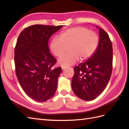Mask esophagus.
I'll list each match as a JSON object with an SVG mask.
<instances>
[{"label": "esophagus", "instance_id": "esophagus-1", "mask_svg": "<svg viewBox=\"0 0 129 129\" xmlns=\"http://www.w3.org/2000/svg\"><path fill=\"white\" fill-rule=\"evenodd\" d=\"M66 68V67H62V70H64Z\"/></svg>", "mask_w": 129, "mask_h": 129}]
</instances>
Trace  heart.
<instances>
[{
  "label": "heart",
  "mask_w": 129,
  "mask_h": 129,
  "mask_svg": "<svg viewBox=\"0 0 129 129\" xmlns=\"http://www.w3.org/2000/svg\"><path fill=\"white\" fill-rule=\"evenodd\" d=\"M99 38L94 31L82 26L73 27L63 31L59 38H54L50 44L52 52L56 57L64 55L68 47L70 53L60 58L58 63L66 67L79 60H87L95 53L99 45Z\"/></svg>",
  "instance_id": "obj_1"
}]
</instances>
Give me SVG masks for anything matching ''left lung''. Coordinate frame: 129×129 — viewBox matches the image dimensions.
<instances>
[{
  "mask_svg": "<svg viewBox=\"0 0 129 129\" xmlns=\"http://www.w3.org/2000/svg\"><path fill=\"white\" fill-rule=\"evenodd\" d=\"M99 42L93 55L74 68L72 87L75 94L84 101L95 99L110 80L112 71V45L108 34L99 28Z\"/></svg>",
  "mask_w": 129,
  "mask_h": 129,
  "instance_id": "8db88e82",
  "label": "left lung"
}]
</instances>
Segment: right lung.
<instances>
[{
  "instance_id": "obj_1",
  "label": "right lung",
  "mask_w": 129,
  "mask_h": 129,
  "mask_svg": "<svg viewBox=\"0 0 129 129\" xmlns=\"http://www.w3.org/2000/svg\"><path fill=\"white\" fill-rule=\"evenodd\" d=\"M63 26L34 25L19 35L14 49L15 73L27 95L43 102L54 95L61 67L52 68L56 59L49 53L48 41Z\"/></svg>"
}]
</instances>
